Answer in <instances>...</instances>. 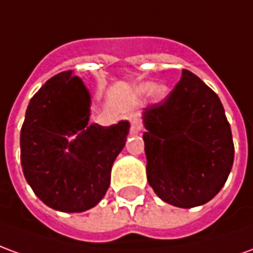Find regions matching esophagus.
I'll list each match as a JSON object with an SVG mask.
<instances>
[{
  "instance_id": "esophagus-1",
  "label": "esophagus",
  "mask_w": 253,
  "mask_h": 253,
  "mask_svg": "<svg viewBox=\"0 0 253 253\" xmlns=\"http://www.w3.org/2000/svg\"><path fill=\"white\" fill-rule=\"evenodd\" d=\"M130 123H131L130 130H131L132 134H138V132L142 130V125H141V121H139V118L137 115L130 116Z\"/></svg>"
}]
</instances>
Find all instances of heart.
<instances>
[{"instance_id": "obj_1", "label": "heart", "mask_w": 253, "mask_h": 253, "mask_svg": "<svg viewBox=\"0 0 253 253\" xmlns=\"http://www.w3.org/2000/svg\"><path fill=\"white\" fill-rule=\"evenodd\" d=\"M150 90V94L154 100H163L167 96V86L165 85H149V84H145L139 88V92L141 93H145Z\"/></svg>"}]
</instances>
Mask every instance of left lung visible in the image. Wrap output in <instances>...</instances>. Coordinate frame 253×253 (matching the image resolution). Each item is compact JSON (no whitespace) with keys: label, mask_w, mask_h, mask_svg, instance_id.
I'll list each match as a JSON object with an SVG mask.
<instances>
[{"label":"left lung","mask_w":253,"mask_h":253,"mask_svg":"<svg viewBox=\"0 0 253 253\" xmlns=\"http://www.w3.org/2000/svg\"><path fill=\"white\" fill-rule=\"evenodd\" d=\"M146 176L172 206L211 201L228 179L234 145L222 103L194 73L183 70L170 94L142 114Z\"/></svg>","instance_id":"obj_1"}]
</instances>
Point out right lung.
Segmentation results:
<instances>
[{
	"label": "right lung",
	"instance_id": "add662e5",
	"mask_svg": "<svg viewBox=\"0 0 253 253\" xmlns=\"http://www.w3.org/2000/svg\"><path fill=\"white\" fill-rule=\"evenodd\" d=\"M90 94L72 70L51 77L31 99L20 134V159L28 184L44 205L81 212L99 203L111 168L125 148L130 123L88 125ZM76 135L74 140H69Z\"/></svg>",
	"mask_w": 253,
	"mask_h": 253
}]
</instances>
